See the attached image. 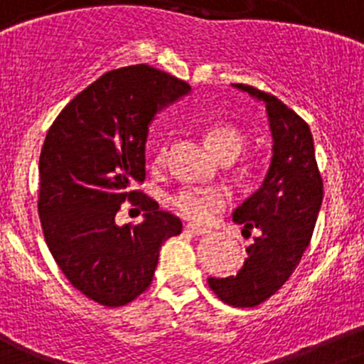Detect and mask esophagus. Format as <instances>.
<instances>
[{"instance_id":"1","label":"esophagus","mask_w":364,"mask_h":364,"mask_svg":"<svg viewBox=\"0 0 364 364\" xmlns=\"http://www.w3.org/2000/svg\"><path fill=\"white\" fill-rule=\"evenodd\" d=\"M185 230L188 232V234H192V235H205V234H210V230H208V228L198 227V225H186Z\"/></svg>"}]
</instances>
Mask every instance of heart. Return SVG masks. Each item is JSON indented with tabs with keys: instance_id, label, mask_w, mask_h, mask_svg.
Wrapping results in <instances>:
<instances>
[{
	"instance_id": "1",
	"label": "heart",
	"mask_w": 364,
	"mask_h": 364,
	"mask_svg": "<svg viewBox=\"0 0 364 364\" xmlns=\"http://www.w3.org/2000/svg\"><path fill=\"white\" fill-rule=\"evenodd\" d=\"M206 143L223 161H232L241 154L245 146V136L235 127L214 125L206 130ZM168 149L163 146L156 156V163L166 159ZM230 194L223 186H186L172 198L176 210L186 219L205 223L210 221L215 214L227 208Z\"/></svg>"
}]
</instances>
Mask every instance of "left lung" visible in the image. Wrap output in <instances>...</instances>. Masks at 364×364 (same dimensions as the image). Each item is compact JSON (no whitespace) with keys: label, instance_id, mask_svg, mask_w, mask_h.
Returning <instances> with one entry per match:
<instances>
[{"label":"left lung","instance_id":"8db88e82","mask_svg":"<svg viewBox=\"0 0 364 364\" xmlns=\"http://www.w3.org/2000/svg\"><path fill=\"white\" fill-rule=\"evenodd\" d=\"M232 87L263 101L272 132V161L263 185L234 210V223L261 232L235 276L208 277L215 296L232 306H257L283 287L299 264L316 227L323 179L306 121L283 101L250 85Z\"/></svg>","mask_w":364,"mask_h":364}]
</instances>
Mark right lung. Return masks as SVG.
I'll use <instances>...</instances> for the list:
<instances>
[{"mask_svg":"<svg viewBox=\"0 0 364 364\" xmlns=\"http://www.w3.org/2000/svg\"><path fill=\"white\" fill-rule=\"evenodd\" d=\"M190 85L149 65L110 70L55 117L39 156L38 212L45 241L67 279L88 299L123 306L150 287L159 248L181 219L132 190L145 181V145L156 114ZM129 198L139 225H115Z\"/></svg>","mask_w":364,"mask_h":364,"instance_id":"add662e5","label":"right lung"}]
</instances>
